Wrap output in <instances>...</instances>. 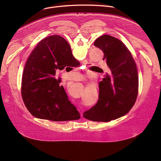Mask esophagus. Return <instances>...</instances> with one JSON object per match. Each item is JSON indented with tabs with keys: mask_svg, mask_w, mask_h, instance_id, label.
Wrapping results in <instances>:
<instances>
[{
	"mask_svg": "<svg viewBox=\"0 0 161 161\" xmlns=\"http://www.w3.org/2000/svg\"><path fill=\"white\" fill-rule=\"evenodd\" d=\"M80 114H81V117H83V112H80Z\"/></svg>",
	"mask_w": 161,
	"mask_h": 161,
	"instance_id": "obj_1",
	"label": "esophagus"
}]
</instances>
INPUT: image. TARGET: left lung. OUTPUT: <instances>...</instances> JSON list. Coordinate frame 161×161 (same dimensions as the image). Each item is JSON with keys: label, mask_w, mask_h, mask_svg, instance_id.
I'll list each match as a JSON object with an SVG mask.
<instances>
[{"label": "left lung", "mask_w": 161, "mask_h": 161, "mask_svg": "<svg viewBox=\"0 0 161 161\" xmlns=\"http://www.w3.org/2000/svg\"><path fill=\"white\" fill-rule=\"evenodd\" d=\"M94 46L104 53L109 72L99 83L97 103L83 116L89 120L108 122L127 114L136 102L138 92L136 64L128 48L114 36L103 35Z\"/></svg>", "instance_id": "8db88e82"}]
</instances>
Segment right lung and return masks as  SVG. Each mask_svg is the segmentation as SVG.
Here are the masks:
<instances>
[{"label":"right lung","mask_w":161,"mask_h":161,"mask_svg":"<svg viewBox=\"0 0 161 161\" xmlns=\"http://www.w3.org/2000/svg\"><path fill=\"white\" fill-rule=\"evenodd\" d=\"M75 61L69 44L58 35L44 38L33 49L21 82L23 102L33 116L53 121L80 119V113L55 78L56 70H62Z\"/></svg>","instance_id":"add662e5"}]
</instances>
